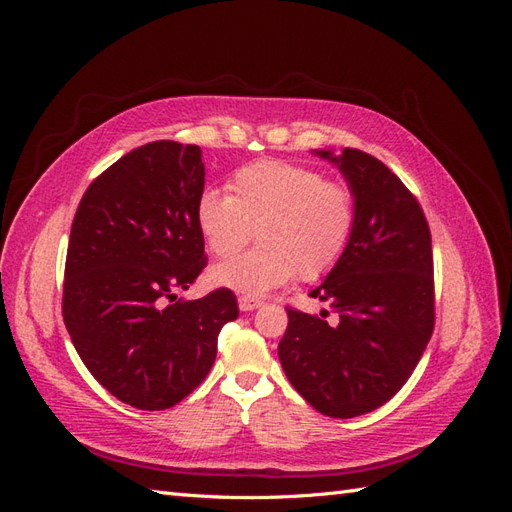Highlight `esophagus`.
<instances>
[{
	"mask_svg": "<svg viewBox=\"0 0 512 512\" xmlns=\"http://www.w3.org/2000/svg\"><path fill=\"white\" fill-rule=\"evenodd\" d=\"M262 305L260 299H252V297H239V309L241 312H254Z\"/></svg>",
	"mask_w": 512,
	"mask_h": 512,
	"instance_id": "1",
	"label": "esophagus"
}]
</instances>
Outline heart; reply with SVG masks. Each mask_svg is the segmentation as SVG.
<instances>
[{"label":"heart","instance_id":"1","mask_svg":"<svg viewBox=\"0 0 512 512\" xmlns=\"http://www.w3.org/2000/svg\"><path fill=\"white\" fill-rule=\"evenodd\" d=\"M228 192L205 188L196 226L209 250L228 258L250 241L258 247L215 265L211 282L243 297H262L292 280H318L344 258L356 228V198L346 183L288 162L239 168Z\"/></svg>","mask_w":512,"mask_h":512}]
</instances>
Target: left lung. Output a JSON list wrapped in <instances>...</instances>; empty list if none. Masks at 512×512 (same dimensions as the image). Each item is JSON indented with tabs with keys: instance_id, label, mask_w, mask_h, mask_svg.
<instances>
[{
	"instance_id": "left-lung-1",
	"label": "left lung",
	"mask_w": 512,
	"mask_h": 512,
	"mask_svg": "<svg viewBox=\"0 0 512 512\" xmlns=\"http://www.w3.org/2000/svg\"><path fill=\"white\" fill-rule=\"evenodd\" d=\"M356 198V228L344 258L309 297L329 301L320 316L288 309L280 363L318 412L361 416L386 404L433 331L431 232L421 205L380 160L359 149H316Z\"/></svg>"
}]
</instances>
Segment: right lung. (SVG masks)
I'll return each instance as SVG.
<instances>
[{"label": "right lung", "mask_w": 512, "mask_h": 512, "mask_svg": "<svg viewBox=\"0 0 512 512\" xmlns=\"http://www.w3.org/2000/svg\"><path fill=\"white\" fill-rule=\"evenodd\" d=\"M203 190L200 147L156 141L106 168L74 215L66 329L91 376L138 410L188 397L209 374L222 327L239 316L228 288L177 299L207 265L196 226Z\"/></svg>", "instance_id": "add662e5"}]
</instances>
